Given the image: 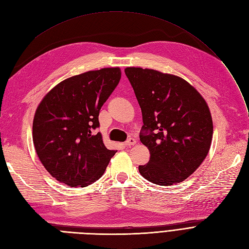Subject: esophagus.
<instances>
[{
	"instance_id": "34e87169",
	"label": "esophagus",
	"mask_w": 249,
	"mask_h": 249,
	"mask_svg": "<svg viewBox=\"0 0 249 249\" xmlns=\"http://www.w3.org/2000/svg\"><path fill=\"white\" fill-rule=\"evenodd\" d=\"M135 144H136V140L134 138H130V139L126 140L124 142V145H125L126 147H131V146H133V145H135Z\"/></svg>"
}]
</instances>
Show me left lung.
I'll list each match as a JSON object with an SVG mask.
<instances>
[{
	"label": "left lung",
	"instance_id": "left-lung-1",
	"mask_svg": "<svg viewBox=\"0 0 249 249\" xmlns=\"http://www.w3.org/2000/svg\"><path fill=\"white\" fill-rule=\"evenodd\" d=\"M124 73L142 111L140 141L150 153L140 174L160 185L183 181L210 149L213 124L206 101L179 76L136 67Z\"/></svg>",
	"mask_w": 249,
	"mask_h": 249
}]
</instances>
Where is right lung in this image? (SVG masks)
Here are the masks:
<instances>
[{"label": "right lung", "mask_w": 249, "mask_h": 249, "mask_svg": "<svg viewBox=\"0 0 249 249\" xmlns=\"http://www.w3.org/2000/svg\"><path fill=\"white\" fill-rule=\"evenodd\" d=\"M122 77L118 67L75 75L56 84L38 105L33 121V142L47 172L71 187H84L104 174L115 150L101 133V107Z\"/></svg>", "instance_id": "obj_1"}]
</instances>
